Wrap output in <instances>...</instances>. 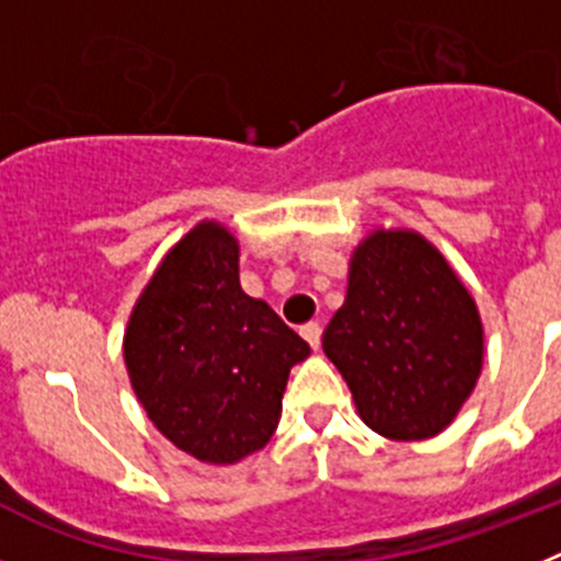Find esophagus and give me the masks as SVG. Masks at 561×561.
Segmentation results:
<instances>
[{"label": "esophagus", "instance_id": "1", "mask_svg": "<svg viewBox=\"0 0 561 561\" xmlns=\"http://www.w3.org/2000/svg\"><path fill=\"white\" fill-rule=\"evenodd\" d=\"M300 334H304V340L309 342L311 348H320V336H323V329H320V323H306L304 329H300Z\"/></svg>", "mask_w": 561, "mask_h": 561}]
</instances>
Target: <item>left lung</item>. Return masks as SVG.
<instances>
[{"label":"left lung","mask_w":561,"mask_h":561,"mask_svg":"<svg viewBox=\"0 0 561 561\" xmlns=\"http://www.w3.org/2000/svg\"><path fill=\"white\" fill-rule=\"evenodd\" d=\"M323 351L359 419L393 440L433 438L483 365L478 306L438 250L408 230L374 232L351 257L348 295Z\"/></svg>","instance_id":"left-lung-1"}]
</instances>
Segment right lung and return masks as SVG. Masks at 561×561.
Wrapping results in <instances>:
<instances>
[{"mask_svg":"<svg viewBox=\"0 0 561 561\" xmlns=\"http://www.w3.org/2000/svg\"><path fill=\"white\" fill-rule=\"evenodd\" d=\"M311 354L238 280L236 238L202 221L153 272L128 320L123 356L148 419L205 463L266 447L291 365Z\"/></svg>","mask_w":561,"mask_h":561,"instance_id":"add662e5","label":"right lung"}]
</instances>
